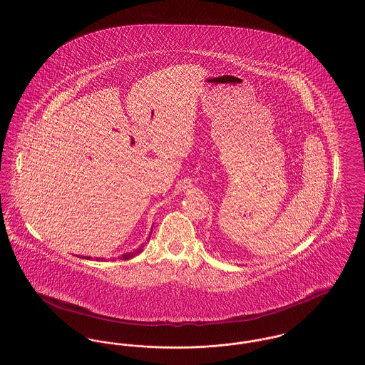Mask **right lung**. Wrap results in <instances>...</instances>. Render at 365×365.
Instances as JSON below:
<instances>
[{"label":"right lung","instance_id":"add662e5","mask_svg":"<svg viewBox=\"0 0 365 365\" xmlns=\"http://www.w3.org/2000/svg\"><path fill=\"white\" fill-rule=\"evenodd\" d=\"M148 240H149V238H148ZM142 250H143V245H140L138 249H135L134 252H130V253H125V255H122V257H120V259H122V260H130L131 257H134V256H137V255H139V253H140ZM83 259H91V257H87V256H85ZM100 260L103 261L104 260V259H97V261Z\"/></svg>","mask_w":365,"mask_h":365}]
</instances>
